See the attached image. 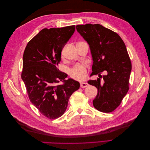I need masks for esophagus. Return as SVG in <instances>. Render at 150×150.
Listing matches in <instances>:
<instances>
[{
  "label": "esophagus",
  "instance_id": "1",
  "mask_svg": "<svg viewBox=\"0 0 150 150\" xmlns=\"http://www.w3.org/2000/svg\"><path fill=\"white\" fill-rule=\"evenodd\" d=\"M88 84L87 83H81V87L82 88H86V87H88Z\"/></svg>",
  "mask_w": 150,
  "mask_h": 150
}]
</instances>
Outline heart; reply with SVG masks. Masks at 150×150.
<instances>
[{"instance_id": "obj_1", "label": "heart", "mask_w": 150, "mask_h": 150, "mask_svg": "<svg viewBox=\"0 0 150 150\" xmlns=\"http://www.w3.org/2000/svg\"><path fill=\"white\" fill-rule=\"evenodd\" d=\"M86 74H87V69L83 64H76L69 71V74L72 78L78 80L84 79Z\"/></svg>"}]
</instances>
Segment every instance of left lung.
I'll list each match as a JSON object with an SVG mask.
<instances>
[{
  "instance_id": "8db88e82",
  "label": "left lung",
  "mask_w": 150,
  "mask_h": 150,
  "mask_svg": "<svg viewBox=\"0 0 150 150\" xmlns=\"http://www.w3.org/2000/svg\"><path fill=\"white\" fill-rule=\"evenodd\" d=\"M76 29L89 46L93 61L91 75L99 77L88 82L98 89L93 106L101 112H112L129 90L131 63L125 44L118 34L100 24L78 25ZM103 71L107 74L102 76Z\"/></svg>"
}]
</instances>
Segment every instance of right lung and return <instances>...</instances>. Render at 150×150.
<instances>
[{
	"label": "right lung",
	"mask_w": 150,
	"mask_h": 150,
	"mask_svg": "<svg viewBox=\"0 0 150 150\" xmlns=\"http://www.w3.org/2000/svg\"><path fill=\"white\" fill-rule=\"evenodd\" d=\"M75 31V25L43 29L28 42L23 55L24 81L30 102L49 119L66 111L70 96L79 88L73 79L57 68L61 51ZM61 81L63 84L56 85Z\"/></svg>",
	"instance_id": "1"
}]
</instances>
